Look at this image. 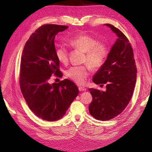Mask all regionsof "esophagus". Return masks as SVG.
I'll return each instance as SVG.
<instances>
[{
	"label": "esophagus",
	"mask_w": 152,
	"mask_h": 152,
	"mask_svg": "<svg viewBox=\"0 0 152 152\" xmlns=\"http://www.w3.org/2000/svg\"><path fill=\"white\" fill-rule=\"evenodd\" d=\"M78 89L80 91H86V89L85 88H83V87H79Z\"/></svg>",
	"instance_id": "esophagus-1"
}]
</instances>
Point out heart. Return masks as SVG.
<instances>
[{
    "label": "heart",
    "mask_w": 152,
    "mask_h": 152,
    "mask_svg": "<svg viewBox=\"0 0 152 152\" xmlns=\"http://www.w3.org/2000/svg\"><path fill=\"white\" fill-rule=\"evenodd\" d=\"M69 44L76 49L86 53L84 62L93 69L101 67L108 56V50L106 45L99 42L95 38L88 34H82L69 41ZM56 56L58 61L65 64L69 59V53L63 46L57 48ZM90 72L88 65L72 66L66 71V76L80 85L84 84Z\"/></svg>",
    "instance_id": "heart-1"
}]
</instances>
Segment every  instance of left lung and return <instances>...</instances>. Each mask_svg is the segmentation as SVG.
<instances>
[{"instance_id":"8db88e82","label":"left lung","mask_w":152,"mask_h":152,"mask_svg":"<svg viewBox=\"0 0 152 152\" xmlns=\"http://www.w3.org/2000/svg\"><path fill=\"white\" fill-rule=\"evenodd\" d=\"M118 38L112 46L104 64L93 76L96 84H106V91L89 89L93 101L89 113L98 120L106 121L120 114L133 95L137 81V69L129 41L118 28L104 24Z\"/></svg>"}]
</instances>
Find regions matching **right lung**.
<instances>
[{
	"mask_svg": "<svg viewBox=\"0 0 152 152\" xmlns=\"http://www.w3.org/2000/svg\"><path fill=\"white\" fill-rule=\"evenodd\" d=\"M67 26L44 25L25 44L20 64L21 91L28 107L38 118L48 121L62 118L78 95L75 83L65 79L50 84L52 74L62 76L56 56L54 40Z\"/></svg>",
	"mask_w": 152,
	"mask_h": 152,
	"instance_id": "right-lung-1",
	"label": "right lung"
}]
</instances>
